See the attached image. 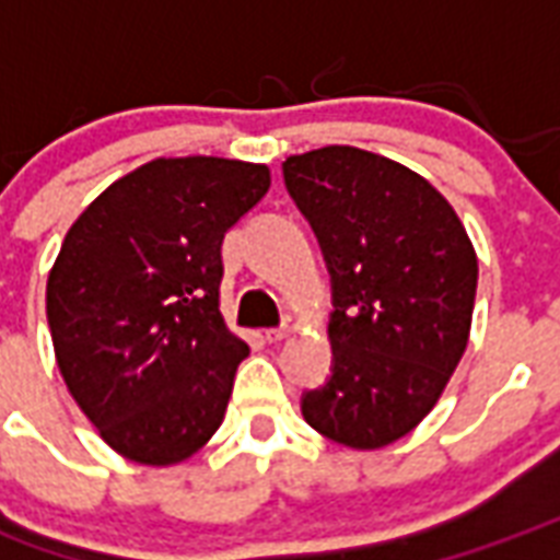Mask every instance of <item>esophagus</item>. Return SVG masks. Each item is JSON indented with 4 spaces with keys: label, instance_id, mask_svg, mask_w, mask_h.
I'll list each match as a JSON object with an SVG mask.
<instances>
[{
    "label": "esophagus",
    "instance_id": "34e87169",
    "mask_svg": "<svg viewBox=\"0 0 560 560\" xmlns=\"http://www.w3.org/2000/svg\"><path fill=\"white\" fill-rule=\"evenodd\" d=\"M296 329H300V320H296V317H284V323H281L279 329H267V341L269 343L284 341V338L296 332Z\"/></svg>",
    "mask_w": 560,
    "mask_h": 560
}]
</instances>
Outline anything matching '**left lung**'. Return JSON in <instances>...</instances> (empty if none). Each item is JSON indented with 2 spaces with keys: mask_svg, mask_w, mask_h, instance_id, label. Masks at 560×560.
<instances>
[{
  "mask_svg": "<svg viewBox=\"0 0 560 560\" xmlns=\"http://www.w3.org/2000/svg\"><path fill=\"white\" fill-rule=\"evenodd\" d=\"M281 168L332 276V376L305 392L302 418L347 448H385L466 353L478 255L436 186L388 156L329 144Z\"/></svg>",
  "mask_w": 560,
  "mask_h": 560,
  "instance_id": "obj_1",
  "label": "left lung"
}]
</instances>
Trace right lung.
Masks as SVG:
<instances>
[{
  "mask_svg": "<svg viewBox=\"0 0 560 560\" xmlns=\"http://www.w3.org/2000/svg\"><path fill=\"white\" fill-rule=\"evenodd\" d=\"M269 189V168L160 156L118 177L65 234L47 320L65 385L101 439L175 466L225 418L248 343L219 312L222 240Z\"/></svg>",
  "mask_w": 560,
  "mask_h": 560,
  "instance_id": "right-lung-1",
  "label": "right lung"
}]
</instances>
